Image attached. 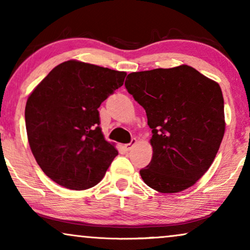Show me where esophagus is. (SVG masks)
I'll use <instances>...</instances> for the list:
<instances>
[{"label": "esophagus", "mask_w": 250, "mask_h": 250, "mask_svg": "<svg viewBox=\"0 0 250 250\" xmlns=\"http://www.w3.org/2000/svg\"><path fill=\"white\" fill-rule=\"evenodd\" d=\"M135 143H136V139H135V138H132L131 142L126 143V145H125V149H126V150H131V149L133 148V146H135Z\"/></svg>", "instance_id": "1"}]
</instances>
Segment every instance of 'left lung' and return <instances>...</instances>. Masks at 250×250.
Segmentation results:
<instances>
[{"mask_svg":"<svg viewBox=\"0 0 250 250\" xmlns=\"http://www.w3.org/2000/svg\"><path fill=\"white\" fill-rule=\"evenodd\" d=\"M125 87L145 108L152 159L140 170L162 193L192 187L209 168L225 131L224 100L216 82L182 66L127 75Z\"/></svg>","mask_w":250,"mask_h":250,"instance_id":"8db88e82","label":"left lung"}]
</instances>
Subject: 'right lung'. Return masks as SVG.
Here are the masks:
<instances>
[{"label":"right lung","instance_id":"obj_1","mask_svg":"<svg viewBox=\"0 0 250 250\" xmlns=\"http://www.w3.org/2000/svg\"><path fill=\"white\" fill-rule=\"evenodd\" d=\"M125 76V71L69 60L53 68L29 95L25 121L30 149L59 186H97L118 155L104 138L98 108Z\"/></svg>","mask_w":250,"mask_h":250}]
</instances>
